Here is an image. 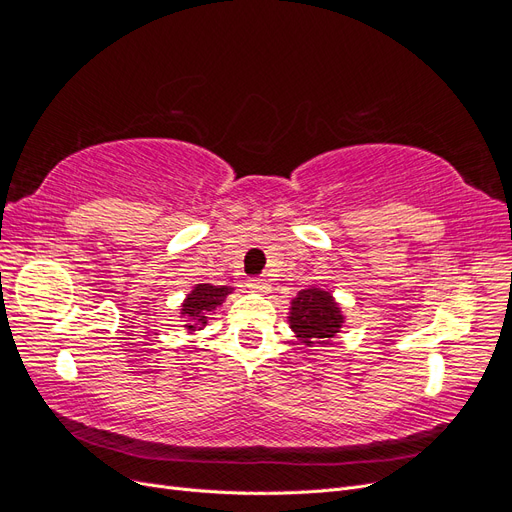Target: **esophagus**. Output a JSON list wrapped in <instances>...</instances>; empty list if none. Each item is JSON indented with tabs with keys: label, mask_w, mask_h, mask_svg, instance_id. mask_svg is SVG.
Returning <instances> with one entry per match:
<instances>
[{
	"label": "esophagus",
	"mask_w": 512,
	"mask_h": 512,
	"mask_svg": "<svg viewBox=\"0 0 512 512\" xmlns=\"http://www.w3.org/2000/svg\"><path fill=\"white\" fill-rule=\"evenodd\" d=\"M247 288L254 290V292H267L271 286H269L265 277H250V280H247Z\"/></svg>",
	"instance_id": "34e87169"
}]
</instances>
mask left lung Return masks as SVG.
<instances>
[{
  "instance_id": "obj_1",
  "label": "left lung",
  "mask_w": 512,
  "mask_h": 512,
  "mask_svg": "<svg viewBox=\"0 0 512 512\" xmlns=\"http://www.w3.org/2000/svg\"><path fill=\"white\" fill-rule=\"evenodd\" d=\"M288 322L301 344H329L342 329L344 314L329 290L307 288L292 299Z\"/></svg>"
}]
</instances>
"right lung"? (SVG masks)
Instances as JSON below:
<instances>
[{"instance_id":"1","label":"right lung","mask_w":512,"mask_h":512,"mask_svg":"<svg viewBox=\"0 0 512 512\" xmlns=\"http://www.w3.org/2000/svg\"><path fill=\"white\" fill-rule=\"evenodd\" d=\"M230 286H213V284H196L194 290L185 297L181 305V316L188 318L185 329L198 331L203 329L209 316L224 303L226 294H230Z\"/></svg>"}]
</instances>
